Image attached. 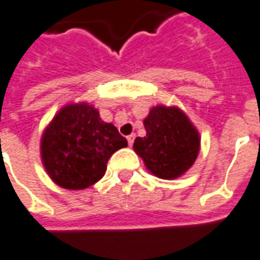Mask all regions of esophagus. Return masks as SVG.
Here are the masks:
<instances>
[{"mask_svg": "<svg viewBox=\"0 0 260 260\" xmlns=\"http://www.w3.org/2000/svg\"><path fill=\"white\" fill-rule=\"evenodd\" d=\"M134 139H136V136H134V134H130V136H127V141H128V146H133Z\"/></svg>", "mask_w": 260, "mask_h": 260, "instance_id": "34e87169", "label": "esophagus"}]
</instances>
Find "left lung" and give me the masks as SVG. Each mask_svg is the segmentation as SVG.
<instances>
[{
    "label": "left lung",
    "mask_w": 260,
    "mask_h": 260,
    "mask_svg": "<svg viewBox=\"0 0 260 260\" xmlns=\"http://www.w3.org/2000/svg\"><path fill=\"white\" fill-rule=\"evenodd\" d=\"M144 127L147 134L137 137L133 148L148 171L171 180L194 164L200 153V134L180 109L153 107L144 120Z\"/></svg>",
    "instance_id": "1"
}]
</instances>
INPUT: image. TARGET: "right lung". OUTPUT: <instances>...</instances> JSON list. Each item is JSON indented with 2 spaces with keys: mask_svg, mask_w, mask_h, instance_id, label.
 <instances>
[{
  "mask_svg": "<svg viewBox=\"0 0 260 260\" xmlns=\"http://www.w3.org/2000/svg\"><path fill=\"white\" fill-rule=\"evenodd\" d=\"M127 140L87 103L63 107L46 127L41 141L48 174L66 189H83L105 175L114 151Z\"/></svg>",
  "mask_w": 260,
  "mask_h": 260,
  "instance_id": "right-lung-1",
  "label": "right lung"
}]
</instances>
